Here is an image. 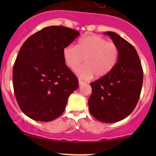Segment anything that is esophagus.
Here are the masks:
<instances>
[{
	"label": "esophagus",
	"mask_w": 156,
	"mask_h": 156,
	"mask_svg": "<svg viewBox=\"0 0 156 156\" xmlns=\"http://www.w3.org/2000/svg\"><path fill=\"white\" fill-rule=\"evenodd\" d=\"M78 83H79L80 86H81V85H83V84L85 83V82L83 81V80H78Z\"/></svg>",
	"instance_id": "34e87169"
}]
</instances>
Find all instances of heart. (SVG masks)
Segmentation results:
<instances>
[{
    "label": "heart",
    "mask_w": 156,
    "mask_h": 156,
    "mask_svg": "<svg viewBox=\"0 0 156 156\" xmlns=\"http://www.w3.org/2000/svg\"><path fill=\"white\" fill-rule=\"evenodd\" d=\"M63 56L67 65L71 69L78 67L83 61L86 62L75 70L83 79L107 75L117 64L119 57L117 46L113 42L97 35L84 36L78 39L76 46H66Z\"/></svg>",
    "instance_id": "b5f03b06"
}]
</instances>
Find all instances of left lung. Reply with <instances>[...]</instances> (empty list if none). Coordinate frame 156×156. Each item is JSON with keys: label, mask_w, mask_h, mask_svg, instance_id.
Wrapping results in <instances>:
<instances>
[{"label": "left lung", "mask_w": 156, "mask_h": 156, "mask_svg": "<svg viewBox=\"0 0 156 156\" xmlns=\"http://www.w3.org/2000/svg\"><path fill=\"white\" fill-rule=\"evenodd\" d=\"M119 50L115 67L110 73L90 83L92 92L88 101L89 112L98 120L117 122L135 108L141 91L143 70L134 47L117 33H103Z\"/></svg>", "instance_id": "left-lung-1"}]
</instances>
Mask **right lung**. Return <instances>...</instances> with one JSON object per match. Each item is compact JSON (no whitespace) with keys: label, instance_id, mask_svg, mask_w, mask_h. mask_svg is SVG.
Here are the masks:
<instances>
[{"label":"right lung","instance_id":"right-lung-1","mask_svg":"<svg viewBox=\"0 0 156 156\" xmlns=\"http://www.w3.org/2000/svg\"><path fill=\"white\" fill-rule=\"evenodd\" d=\"M64 26H48L26 39L13 67L15 94L22 112L49 122L63 113L78 80L65 64L63 50L79 35Z\"/></svg>","mask_w":156,"mask_h":156}]
</instances>
